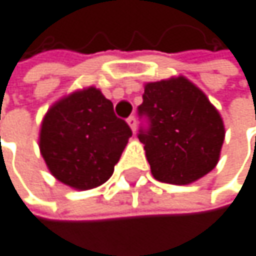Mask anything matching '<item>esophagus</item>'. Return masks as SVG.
Returning <instances> with one entry per match:
<instances>
[{
	"instance_id": "obj_1",
	"label": "esophagus",
	"mask_w": 256,
	"mask_h": 256,
	"mask_svg": "<svg viewBox=\"0 0 256 256\" xmlns=\"http://www.w3.org/2000/svg\"><path fill=\"white\" fill-rule=\"evenodd\" d=\"M127 122H129V126H130V129L135 132L136 130V118L134 116V115H130L129 118H127Z\"/></svg>"
}]
</instances>
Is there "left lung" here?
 I'll use <instances>...</instances> for the list:
<instances>
[{
  "label": "left lung",
  "instance_id": "obj_1",
  "mask_svg": "<svg viewBox=\"0 0 256 256\" xmlns=\"http://www.w3.org/2000/svg\"><path fill=\"white\" fill-rule=\"evenodd\" d=\"M138 115L146 122L138 138L156 180L189 184L216 166L225 138L222 118L186 78L147 84Z\"/></svg>",
  "mask_w": 256,
  "mask_h": 256
}]
</instances>
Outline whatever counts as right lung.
Instances as JSON below:
<instances>
[{"instance_id": "1", "label": "right lung", "mask_w": 256, "mask_h": 256, "mask_svg": "<svg viewBox=\"0 0 256 256\" xmlns=\"http://www.w3.org/2000/svg\"><path fill=\"white\" fill-rule=\"evenodd\" d=\"M132 136L98 90L70 94L55 103L42 122L40 152L55 178L74 189H92L109 180Z\"/></svg>"}]
</instances>
